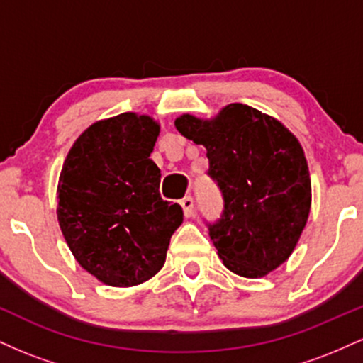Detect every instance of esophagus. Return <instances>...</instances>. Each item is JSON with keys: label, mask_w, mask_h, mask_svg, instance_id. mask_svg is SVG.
<instances>
[{"label": "esophagus", "mask_w": 363, "mask_h": 363, "mask_svg": "<svg viewBox=\"0 0 363 363\" xmlns=\"http://www.w3.org/2000/svg\"><path fill=\"white\" fill-rule=\"evenodd\" d=\"M181 206H182V211H184L186 216H193L194 213V201L191 196H186V198L181 199Z\"/></svg>", "instance_id": "esophagus-1"}]
</instances>
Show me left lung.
I'll list each match as a JSON object with an SVG mask.
<instances>
[{"instance_id": "8db88e82", "label": "left lung", "mask_w": 363, "mask_h": 363, "mask_svg": "<svg viewBox=\"0 0 363 363\" xmlns=\"http://www.w3.org/2000/svg\"><path fill=\"white\" fill-rule=\"evenodd\" d=\"M206 148L210 174L223 193L222 218L210 239L225 268L244 278L274 272L294 252L311 213L312 187L301 141L280 121L228 104L215 118L174 121Z\"/></svg>"}]
</instances>
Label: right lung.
I'll return each mask as SVG.
<instances>
[{"label":"right lung","mask_w":363,"mask_h":363,"mask_svg":"<svg viewBox=\"0 0 363 363\" xmlns=\"http://www.w3.org/2000/svg\"><path fill=\"white\" fill-rule=\"evenodd\" d=\"M160 124L124 112L95 121L74 140L57 182V222L74 259L109 286H135L160 272L182 208L158 193L150 158Z\"/></svg>","instance_id":"1"}]
</instances>
